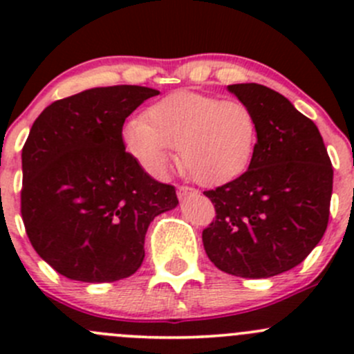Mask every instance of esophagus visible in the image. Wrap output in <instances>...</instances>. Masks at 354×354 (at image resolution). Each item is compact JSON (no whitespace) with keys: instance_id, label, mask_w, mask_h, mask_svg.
<instances>
[{"instance_id":"esophagus-1","label":"esophagus","mask_w":354,"mask_h":354,"mask_svg":"<svg viewBox=\"0 0 354 354\" xmlns=\"http://www.w3.org/2000/svg\"><path fill=\"white\" fill-rule=\"evenodd\" d=\"M194 194H197V192H195L194 188H190V187H180V188H178V197H180V198H187L188 195H194Z\"/></svg>"}]
</instances>
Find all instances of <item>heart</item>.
<instances>
[{
	"mask_svg": "<svg viewBox=\"0 0 354 354\" xmlns=\"http://www.w3.org/2000/svg\"><path fill=\"white\" fill-rule=\"evenodd\" d=\"M259 128L253 111L238 99L176 91L128 121L123 140L151 174H162L178 147L180 167L200 185L216 187L248 169Z\"/></svg>",
	"mask_w": 354,
	"mask_h": 354,
	"instance_id": "heart-1",
	"label": "heart"
}]
</instances>
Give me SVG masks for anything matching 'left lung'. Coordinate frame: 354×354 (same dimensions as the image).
Returning a JSON list of instances; mask_svg holds the SVG:
<instances>
[{"label":"left lung","mask_w":354,"mask_h":354,"mask_svg":"<svg viewBox=\"0 0 354 354\" xmlns=\"http://www.w3.org/2000/svg\"><path fill=\"white\" fill-rule=\"evenodd\" d=\"M227 91L253 111L259 137L248 171L203 192L216 207L203 248L223 272L266 279L301 263L322 240L334 171L319 128L284 95L259 84Z\"/></svg>","instance_id":"8db88e82"}]
</instances>
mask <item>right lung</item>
I'll return each instance as SVG.
<instances>
[{"instance_id": "right-lung-1", "label": "right lung", "mask_w": 354, "mask_h": 354, "mask_svg": "<svg viewBox=\"0 0 354 354\" xmlns=\"http://www.w3.org/2000/svg\"><path fill=\"white\" fill-rule=\"evenodd\" d=\"M159 91L95 87L53 102L22 151V219L35 252L82 283H114L138 270L149 224L178 205L176 190L124 152L123 123Z\"/></svg>"}]
</instances>
